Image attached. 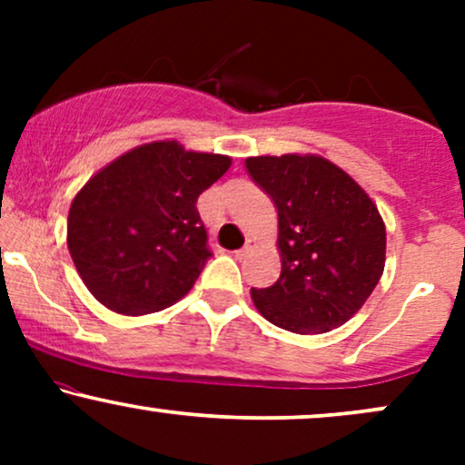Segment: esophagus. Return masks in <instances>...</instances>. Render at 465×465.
Instances as JSON below:
<instances>
[{"instance_id":"obj_1","label":"esophagus","mask_w":465,"mask_h":465,"mask_svg":"<svg viewBox=\"0 0 465 465\" xmlns=\"http://www.w3.org/2000/svg\"><path fill=\"white\" fill-rule=\"evenodd\" d=\"M251 247H253V244H251V240H247V244H244V247H242V249H238V251H236V253H233V255H236V258H238V260H242V258H244V255H247V253H249V251H251Z\"/></svg>"}]
</instances>
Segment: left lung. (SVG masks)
<instances>
[{
	"label": "left lung",
	"instance_id": "left-lung-1",
	"mask_svg": "<svg viewBox=\"0 0 465 465\" xmlns=\"http://www.w3.org/2000/svg\"><path fill=\"white\" fill-rule=\"evenodd\" d=\"M251 181L271 196L280 225L282 273L251 288L277 328L322 334L361 311L385 269V223L350 174L314 154L249 157Z\"/></svg>",
	"mask_w": 465,
	"mask_h": 465
}]
</instances>
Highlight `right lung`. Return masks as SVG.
<instances>
[{"label": "right lung", "instance_id": "1", "mask_svg": "<svg viewBox=\"0 0 465 465\" xmlns=\"http://www.w3.org/2000/svg\"><path fill=\"white\" fill-rule=\"evenodd\" d=\"M225 154L143 143L87 181L69 207L67 247L84 286L120 314L179 302L212 258L196 199L227 173Z\"/></svg>", "mask_w": 465, "mask_h": 465}]
</instances>
